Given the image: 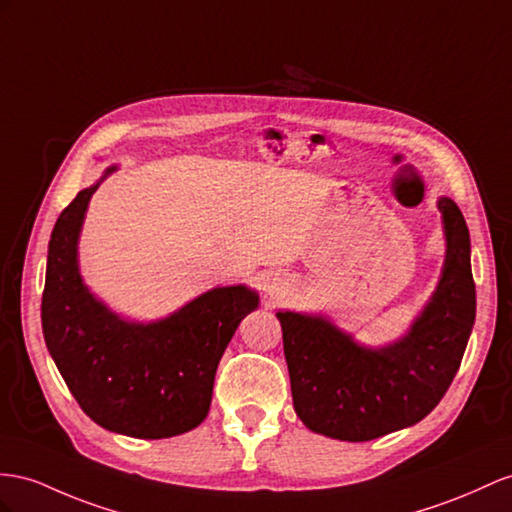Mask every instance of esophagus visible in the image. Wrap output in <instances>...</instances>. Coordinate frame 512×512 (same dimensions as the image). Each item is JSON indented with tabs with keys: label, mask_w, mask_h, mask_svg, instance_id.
<instances>
[{
	"label": "esophagus",
	"mask_w": 512,
	"mask_h": 512,
	"mask_svg": "<svg viewBox=\"0 0 512 512\" xmlns=\"http://www.w3.org/2000/svg\"><path fill=\"white\" fill-rule=\"evenodd\" d=\"M283 283L285 281L279 277V274H268L264 281V292L270 296H279L283 292Z\"/></svg>",
	"instance_id": "34e87169"
}]
</instances>
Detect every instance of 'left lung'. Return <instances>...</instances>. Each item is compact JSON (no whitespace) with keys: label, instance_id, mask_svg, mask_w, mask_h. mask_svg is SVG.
I'll return each mask as SVG.
<instances>
[{"label":"left lung","instance_id":"obj_1","mask_svg":"<svg viewBox=\"0 0 512 512\" xmlns=\"http://www.w3.org/2000/svg\"><path fill=\"white\" fill-rule=\"evenodd\" d=\"M445 261L409 333L383 348L357 344L324 316L279 311L296 415L318 435L372 441L424 419L452 385L476 320L469 229L439 199Z\"/></svg>","mask_w":512,"mask_h":512}]
</instances>
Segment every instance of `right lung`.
<instances>
[{
  "mask_svg": "<svg viewBox=\"0 0 512 512\" xmlns=\"http://www.w3.org/2000/svg\"><path fill=\"white\" fill-rule=\"evenodd\" d=\"M99 183L77 192L51 231L41 305L45 344L95 424L136 439L175 437L207 417L222 352L259 296L246 285L214 287L162 320L116 316L90 294L77 264V240Z\"/></svg>",
  "mask_w": 512,
  "mask_h": 512,
  "instance_id": "obj_1",
  "label": "right lung"
}]
</instances>
